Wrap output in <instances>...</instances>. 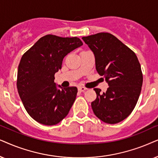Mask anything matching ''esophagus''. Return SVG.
<instances>
[{
  "label": "esophagus",
  "mask_w": 158,
  "mask_h": 158,
  "mask_svg": "<svg viewBox=\"0 0 158 158\" xmlns=\"http://www.w3.org/2000/svg\"><path fill=\"white\" fill-rule=\"evenodd\" d=\"M87 89L85 87H78V90H79V92H85V90H87Z\"/></svg>",
  "instance_id": "34e87169"
}]
</instances>
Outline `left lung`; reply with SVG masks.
Instances as JSON below:
<instances>
[{
  "instance_id": "1",
  "label": "left lung",
  "mask_w": 158,
  "mask_h": 158,
  "mask_svg": "<svg viewBox=\"0 0 158 158\" xmlns=\"http://www.w3.org/2000/svg\"><path fill=\"white\" fill-rule=\"evenodd\" d=\"M94 52L98 73L106 78V92L94 88L92 110L105 123L115 124L124 120L135 108L143 82L141 65L135 52L112 34L100 32L83 37Z\"/></svg>"
}]
</instances>
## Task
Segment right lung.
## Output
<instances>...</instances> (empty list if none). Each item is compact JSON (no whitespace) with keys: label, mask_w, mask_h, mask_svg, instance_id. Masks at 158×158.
Listing matches in <instances>:
<instances>
[{"label":"right lung","mask_w":158,"mask_h":158,"mask_svg":"<svg viewBox=\"0 0 158 158\" xmlns=\"http://www.w3.org/2000/svg\"><path fill=\"white\" fill-rule=\"evenodd\" d=\"M82 45L77 37L47 35L22 56L18 67V92L27 112L38 123L53 126L68 115L77 88L57 89L54 75L61 69L65 56Z\"/></svg>","instance_id":"right-lung-1"}]
</instances>
